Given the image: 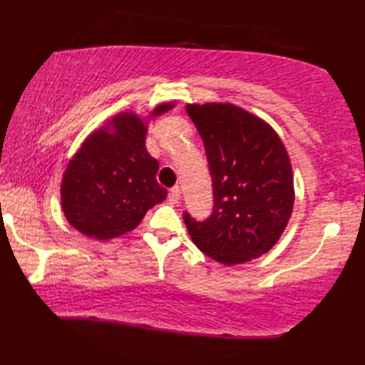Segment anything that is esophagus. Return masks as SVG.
Segmentation results:
<instances>
[{
    "mask_svg": "<svg viewBox=\"0 0 365 365\" xmlns=\"http://www.w3.org/2000/svg\"><path fill=\"white\" fill-rule=\"evenodd\" d=\"M179 197H181V190H179L178 186L171 187V189L168 190V200H170L171 203H178Z\"/></svg>",
    "mask_w": 365,
    "mask_h": 365,
    "instance_id": "esophagus-1",
    "label": "esophagus"
}]
</instances>
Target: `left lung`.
I'll list each match as a JSON object with an SVG mask.
<instances>
[{"mask_svg": "<svg viewBox=\"0 0 365 365\" xmlns=\"http://www.w3.org/2000/svg\"><path fill=\"white\" fill-rule=\"evenodd\" d=\"M205 145L213 213L197 221L184 212L190 239L226 266L261 257L290 220L293 178L282 140L263 120L232 104H189Z\"/></svg>", "mask_w": 365, "mask_h": 365, "instance_id": "left-lung-1", "label": "left lung"}]
</instances>
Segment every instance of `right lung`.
I'll use <instances>...</instances> for the list:
<instances>
[{"instance_id": "obj_1", "label": "right lung", "mask_w": 365, "mask_h": 365, "mask_svg": "<svg viewBox=\"0 0 365 365\" xmlns=\"http://www.w3.org/2000/svg\"><path fill=\"white\" fill-rule=\"evenodd\" d=\"M162 104L152 117L170 110ZM143 120L120 113L94 131L68 162L61 197L67 221L88 237L107 240L133 231L147 210L166 199L158 162L145 149Z\"/></svg>"}]
</instances>
